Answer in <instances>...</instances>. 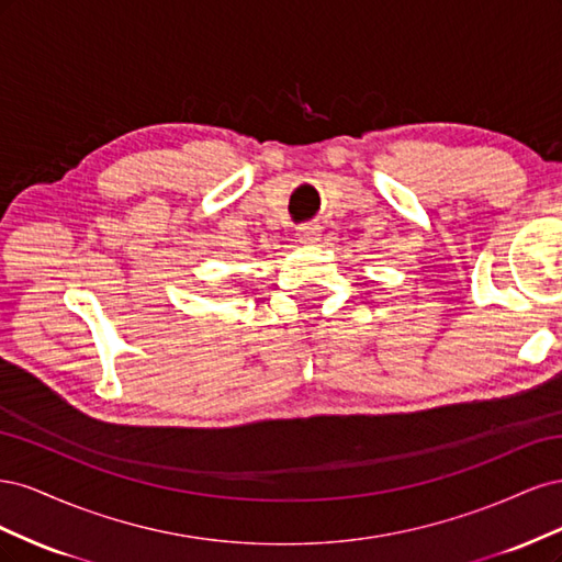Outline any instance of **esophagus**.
Wrapping results in <instances>:
<instances>
[{
    "instance_id": "1",
    "label": "esophagus",
    "mask_w": 562,
    "mask_h": 562,
    "mask_svg": "<svg viewBox=\"0 0 562 562\" xmlns=\"http://www.w3.org/2000/svg\"><path fill=\"white\" fill-rule=\"evenodd\" d=\"M295 239L300 244H316L321 239V225H316V223L300 225L295 232Z\"/></svg>"
}]
</instances>
